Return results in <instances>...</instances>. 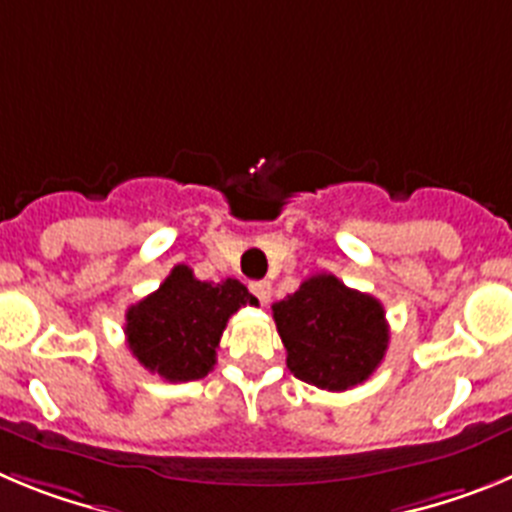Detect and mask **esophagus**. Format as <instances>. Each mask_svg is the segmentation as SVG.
Instances as JSON below:
<instances>
[{
	"mask_svg": "<svg viewBox=\"0 0 512 512\" xmlns=\"http://www.w3.org/2000/svg\"><path fill=\"white\" fill-rule=\"evenodd\" d=\"M251 292L259 297L261 305H266V302L271 300V284L266 282V279H261V282H251Z\"/></svg>",
	"mask_w": 512,
	"mask_h": 512,
	"instance_id": "esophagus-1",
	"label": "esophagus"
}]
</instances>
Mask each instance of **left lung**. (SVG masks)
<instances>
[{
    "label": "left lung",
    "instance_id": "8db88e82",
    "mask_svg": "<svg viewBox=\"0 0 512 512\" xmlns=\"http://www.w3.org/2000/svg\"><path fill=\"white\" fill-rule=\"evenodd\" d=\"M271 312L289 372L320 390L343 392L366 382L387 354L390 325L382 302L333 274L305 279Z\"/></svg>",
    "mask_w": 512,
    "mask_h": 512
}]
</instances>
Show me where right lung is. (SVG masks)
Listing matches in <instances>:
<instances>
[{
    "label": "right lung",
    "instance_id": "right-lung-1",
    "mask_svg": "<svg viewBox=\"0 0 512 512\" xmlns=\"http://www.w3.org/2000/svg\"><path fill=\"white\" fill-rule=\"evenodd\" d=\"M256 302L238 279L200 282L189 266L179 264L156 292L130 305L125 338L151 374L166 382H192L212 372L230 315Z\"/></svg>",
    "mask_w": 512,
    "mask_h": 512
}]
</instances>
